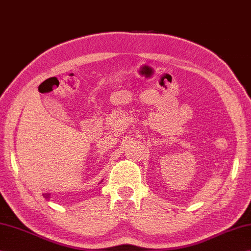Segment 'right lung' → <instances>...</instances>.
<instances>
[{
	"mask_svg": "<svg viewBox=\"0 0 251 251\" xmlns=\"http://www.w3.org/2000/svg\"><path fill=\"white\" fill-rule=\"evenodd\" d=\"M43 196L45 199H47V200H50V194H43Z\"/></svg>",
	"mask_w": 251,
	"mask_h": 251,
	"instance_id": "right-lung-1",
	"label": "right lung"
}]
</instances>
